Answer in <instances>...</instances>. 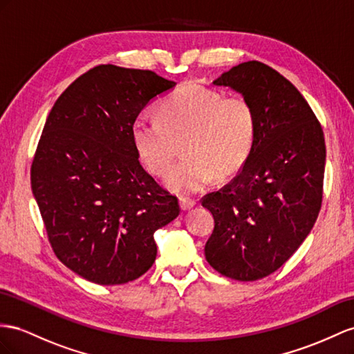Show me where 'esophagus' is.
Segmentation results:
<instances>
[{
  "label": "esophagus",
  "instance_id": "esophagus-1",
  "mask_svg": "<svg viewBox=\"0 0 354 354\" xmlns=\"http://www.w3.org/2000/svg\"><path fill=\"white\" fill-rule=\"evenodd\" d=\"M196 205H197V203H196L194 198H189V197H179V206H180V209H183V211H189V209H193V207H194Z\"/></svg>",
  "mask_w": 354,
  "mask_h": 354
}]
</instances>
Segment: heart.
<instances>
[{
	"instance_id": "b5f03b06",
	"label": "heart",
	"mask_w": 354,
	"mask_h": 354,
	"mask_svg": "<svg viewBox=\"0 0 354 354\" xmlns=\"http://www.w3.org/2000/svg\"><path fill=\"white\" fill-rule=\"evenodd\" d=\"M158 116L139 115L131 139L139 158L153 175H162L183 145L184 158L165 176L171 193L203 189L215 175L227 179L243 167L254 147L257 120L242 95L201 85H185L158 106Z\"/></svg>"
}]
</instances>
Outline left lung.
<instances>
[{
    "label": "left lung",
    "instance_id": "8db88e82",
    "mask_svg": "<svg viewBox=\"0 0 354 354\" xmlns=\"http://www.w3.org/2000/svg\"><path fill=\"white\" fill-rule=\"evenodd\" d=\"M212 84L248 100L257 130L241 174L202 201L215 223L205 257L224 277L256 281L295 254L319 216L324 136L302 94L263 62H242Z\"/></svg>",
    "mask_w": 354,
    "mask_h": 354
}]
</instances>
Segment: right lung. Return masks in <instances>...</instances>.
<instances>
[{
  "label": "right lung",
  "mask_w": 354,
  "mask_h": 354,
  "mask_svg": "<svg viewBox=\"0 0 354 354\" xmlns=\"http://www.w3.org/2000/svg\"><path fill=\"white\" fill-rule=\"evenodd\" d=\"M175 82L151 70L98 66L53 104L31 167V189L57 257L102 286L142 277L153 233L179 215L175 196L147 174L131 124Z\"/></svg>",
  "instance_id": "1"
}]
</instances>
